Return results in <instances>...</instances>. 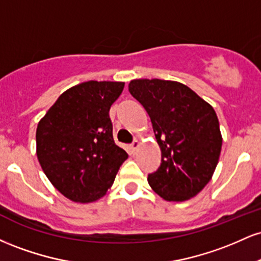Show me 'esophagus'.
<instances>
[{"label":"esophagus","instance_id":"esophagus-1","mask_svg":"<svg viewBox=\"0 0 261 261\" xmlns=\"http://www.w3.org/2000/svg\"><path fill=\"white\" fill-rule=\"evenodd\" d=\"M139 147H140V142L137 140L131 143V149H133V152H136L137 149H139Z\"/></svg>","mask_w":261,"mask_h":261}]
</instances>
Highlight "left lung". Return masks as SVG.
Returning a JSON list of instances; mask_svg holds the SVG:
<instances>
[{"label":"left lung","instance_id":"left-lung-1","mask_svg":"<svg viewBox=\"0 0 261 261\" xmlns=\"http://www.w3.org/2000/svg\"><path fill=\"white\" fill-rule=\"evenodd\" d=\"M128 91L148 113L162 152L148 184L167 201L196 196L212 179L222 148L215 109L176 81L133 80Z\"/></svg>","mask_w":261,"mask_h":261}]
</instances>
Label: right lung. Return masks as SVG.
<instances>
[{
    "label": "right lung",
    "mask_w": 261,
    "mask_h": 261,
    "mask_svg": "<svg viewBox=\"0 0 261 261\" xmlns=\"http://www.w3.org/2000/svg\"><path fill=\"white\" fill-rule=\"evenodd\" d=\"M124 87L110 81L80 83L62 93L39 121V163L54 188L71 201L101 199L128 157L114 142L109 118Z\"/></svg>",
    "instance_id": "add662e5"
}]
</instances>
